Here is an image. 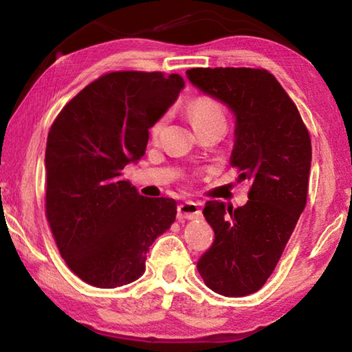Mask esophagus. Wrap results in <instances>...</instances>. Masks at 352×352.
Wrapping results in <instances>:
<instances>
[{"instance_id":"obj_1","label":"esophagus","mask_w":352,"mask_h":352,"mask_svg":"<svg viewBox=\"0 0 352 352\" xmlns=\"http://www.w3.org/2000/svg\"><path fill=\"white\" fill-rule=\"evenodd\" d=\"M201 211L199 210V205L195 201H184V204H180L177 208V217L178 220L183 219H197L200 217Z\"/></svg>"}]
</instances>
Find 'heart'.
Returning a JSON list of instances; mask_svg holds the SVG:
<instances>
[{
    "label": "heart",
    "instance_id": "heart-1",
    "mask_svg": "<svg viewBox=\"0 0 352 352\" xmlns=\"http://www.w3.org/2000/svg\"><path fill=\"white\" fill-rule=\"evenodd\" d=\"M188 113H189L190 121L194 124V127L210 121H216V119H223L225 121L223 111L220 109V105L216 102V100H212L210 98L194 99L188 107ZM163 124H164V118H160L158 121L153 124L151 130L153 136H157L160 132H162Z\"/></svg>",
    "mask_w": 352,
    "mask_h": 352
}]
</instances>
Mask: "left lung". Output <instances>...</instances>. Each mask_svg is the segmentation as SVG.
<instances>
[{"label":"left lung","mask_w":352,"mask_h":352,"mask_svg":"<svg viewBox=\"0 0 352 352\" xmlns=\"http://www.w3.org/2000/svg\"><path fill=\"white\" fill-rule=\"evenodd\" d=\"M188 79L236 118L230 164L252 182L248 201H206L214 242L197 262L200 276L223 296L258 292L275 270L307 200L311 136L275 76L258 68H192Z\"/></svg>","instance_id":"8db88e82"}]
</instances>
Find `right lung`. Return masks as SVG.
I'll return each instance as SVG.
<instances>
[{
  "label": "right lung",
  "mask_w": 352,
  "mask_h": 352,
  "mask_svg": "<svg viewBox=\"0 0 352 352\" xmlns=\"http://www.w3.org/2000/svg\"><path fill=\"white\" fill-rule=\"evenodd\" d=\"M183 87L180 74L115 71L83 88L52 122L46 219L67 265L94 287L138 279L148 247L174 223V199L142 197L121 175L146 153L148 129Z\"/></svg>",
  "instance_id": "add662e5"
}]
</instances>
